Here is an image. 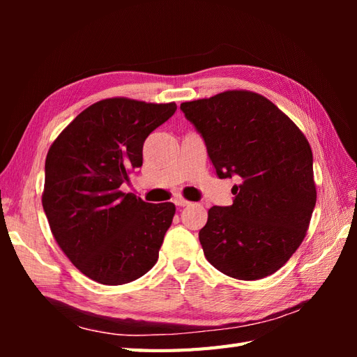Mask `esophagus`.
<instances>
[{"label": "esophagus", "instance_id": "34e87169", "mask_svg": "<svg viewBox=\"0 0 357 357\" xmlns=\"http://www.w3.org/2000/svg\"><path fill=\"white\" fill-rule=\"evenodd\" d=\"M174 206H178V207H187V206H190V201H187V199H184V198H174Z\"/></svg>", "mask_w": 357, "mask_h": 357}]
</instances>
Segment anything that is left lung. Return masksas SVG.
<instances>
[{
	"mask_svg": "<svg viewBox=\"0 0 357 357\" xmlns=\"http://www.w3.org/2000/svg\"><path fill=\"white\" fill-rule=\"evenodd\" d=\"M221 179L230 207H211L199 242L224 275L257 280L276 273L304 241L316 206L313 153L305 135L267 98L225 90L181 104Z\"/></svg>",
	"mask_w": 357,
	"mask_h": 357,
	"instance_id": "obj_1",
	"label": "left lung"
}]
</instances>
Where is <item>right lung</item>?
<instances>
[{
	"label": "right lung",
	"mask_w": 357,
	"mask_h": 357,
	"mask_svg": "<svg viewBox=\"0 0 357 357\" xmlns=\"http://www.w3.org/2000/svg\"><path fill=\"white\" fill-rule=\"evenodd\" d=\"M176 104L107 98L82 110L45 158L43 208L56 244L104 285L141 278L158 261L176 207L121 190L142 165V146Z\"/></svg>",
	"instance_id": "right-lung-1"
}]
</instances>
